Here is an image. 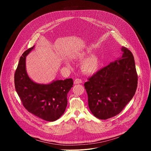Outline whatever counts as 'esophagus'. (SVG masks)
I'll list each match as a JSON object with an SVG mask.
<instances>
[{
	"instance_id": "34e87169",
	"label": "esophagus",
	"mask_w": 151,
	"mask_h": 151,
	"mask_svg": "<svg viewBox=\"0 0 151 151\" xmlns=\"http://www.w3.org/2000/svg\"><path fill=\"white\" fill-rule=\"evenodd\" d=\"M82 83V80L81 79L77 78L74 81V83L75 84H78V83Z\"/></svg>"
}]
</instances>
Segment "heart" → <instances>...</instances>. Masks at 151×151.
<instances>
[{
    "mask_svg": "<svg viewBox=\"0 0 151 151\" xmlns=\"http://www.w3.org/2000/svg\"><path fill=\"white\" fill-rule=\"evenodd\" d=\"M84 54L81 55V58H83ZM69 66V64H68ZM100 66V61L98 57L95 55H92L85 59L81 64L82 70L88 74H91L96 72Z\"/></svg>",
    "mask_w": 151,
    "mask_h": 151,
    "instance_id": "obj_1",
    "label": "heart"
}]
</instances>
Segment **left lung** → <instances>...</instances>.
Masks as SVG:
<instances>
[{"label":"left lung","mask_w":151,"mask_h":151,"mask_svg":"<svg viewBox=\"0 0 151 151\" xmlns=\"http://www.w3.org/2000/svg\"><path fill=\"white\" fill-rule=\"evenodd\" d=\"M121 50L119 60L97 71L84 83L89 108L100 119L119 114L137 89L138 76L133 55L125 47Z\"/></svg>","instance_id":"1"}]
</instances>
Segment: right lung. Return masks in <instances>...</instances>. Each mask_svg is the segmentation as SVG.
I'll return each instance as SVG.
<instances>
[{
	"mask_svg": "<svg viewBox=\"0 0 151 151\" xmlns=\"http://www.w3.org/2000/svg\"><path fill=\"white\" fill-rule=\"evenodd\" d=\"M34 46L22 54L14 75L16 91L28 112L48 121L58 119L68 104V93L73 87L72 78L39 84L30 79L26 70V57Z\"/></svg>",
	"mask_w": 151,
	"mask_h": 151,
	"instance_id": "1",
	"label": "right lung"
}]
</instances>
